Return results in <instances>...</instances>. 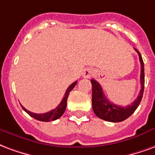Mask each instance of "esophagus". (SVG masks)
<instances>
[{"instance_id":"esophagus-1","label":"esophagus","mask_w":155,"mask_h":155,"mask_svg":"<svg viewBox=\"0 0 155 155\" xmlns=\"http://www.w3.org/2000/svg\"><path fill=\"white\" fill-rule=\"evenodd\" d=\"M92 75H93V70L91 69V68H86L83 71V73H82V77L86 78H89Z\"/></svg>"}]
</instances>
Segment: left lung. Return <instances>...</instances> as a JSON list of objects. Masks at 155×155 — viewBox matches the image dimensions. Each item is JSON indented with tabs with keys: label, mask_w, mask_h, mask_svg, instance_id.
<instances>
[{
	"label": "left lung",
	"mask_w": 155,
	"mask_h": 155,
	"mask_svg": "<svg viewBox=\"0 0 155 155\" xmlns=\"http://www.w3.org/2000/svg\"><path fill=\"white\" fill-rule=\"evenodd\" d=\"M139 54L140 61V85L141 89L139 93V96L135 101L127 107H120L111 103L107 100L102 91L101 86L96 80L91 79V86H92V109L96 116L110 122H120L127 119L131 116L137 109L140 103L141 99L143 97L144 88V62L141 57V54L137 49H135Z\"/></svg>",
	"instance_id": "1"
}]
</instances>
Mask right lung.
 <instances>
[{"label":"right lung","instance_id":"1","mask_svg":"<svg viewBox=\"0 0 155 155\" xmlns=\"http://www.w3.org/2000/svg\"><path fill=\"white\" fill-rule=\"evenodd\" d=\"M77 82H74L73 83H72L71 85L68 87L66 92L64 94V97L63 98V100L60 102V104L56 108H54V110H50L48 112H46V113L43 114H36L34 113V112H31L30 110H26L25 107H23L22 106V108L23 110L30 115L31 117L35 118V119L38 120H40V121H45V122H48V121H51V120H55L58 119L59 117L63 116V114L64 113L65 111V109H66L67 107V100H68V95H69V92L73 89V87L76 86Z\"/></svg>","mask_w":155,"mask_h":155}]
</instances>
